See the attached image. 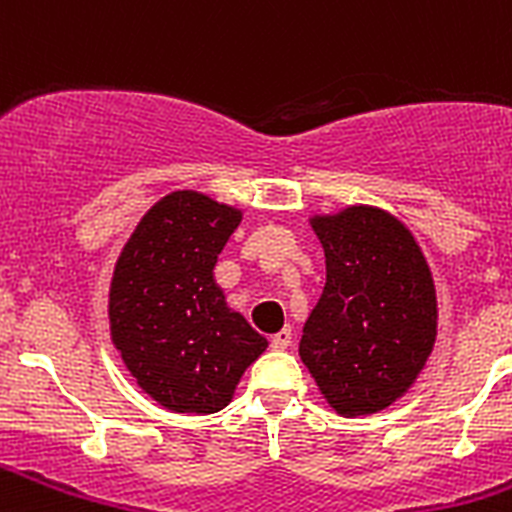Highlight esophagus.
Returning <instances> with one entry per match:
<instances>
[{
	"label": "esophagus",
	"instance_id": "1",
	"mask_svg": "<svg viewBox=\"0 0 512 512\" xmlns=\"http://www.w3.org/2000/svg\"><path fill=\"white\" fill-rule=\"evenodd\" d=\"M292 346V328H282L279 333L271 336V348H277V351H284V348Z\"/></svg>",
	"mask_w": 512,
	"mask_h": 512
}]
</instances>
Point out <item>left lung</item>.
Masks as SVG:
<instances>
[{"mask_svg":"<svg viewBox=\"0 0 512 512\" xmlns=\"http://www.w3.org/2000/svg\"><path fill=\"white\" fill-rule=\"evenodd\" d=\"M325 287L302 328L300 359L343 418L390 408L431 356L438 302L431 266L392 212L351 205L312 215Z\"/></svg>","mask_w":512,"mask_h":512,"instance_id":"obj_1","label":"left lung"}]
</instances>
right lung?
<instances>
[{
  "label": "right lung",
  "instance_id": "right-lung-1",
  "mask_svg": "<svg viewBox=\"0 0 512 512\" xmlns=\"http://www.w3.org/2000/svg\"><path fill=\"white\" fill-rule=\"evenodd\" d=\"M243 212L179 189L140 217L110 282V336L130 377L174 413H217L266 338L225 302L215 282Z\"/></svg>",
  "mask_w": 512,
  "mask_h": 512
}]
</instances>
